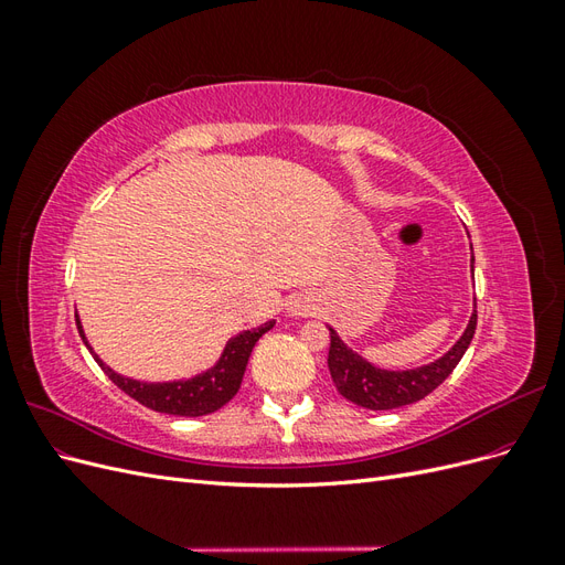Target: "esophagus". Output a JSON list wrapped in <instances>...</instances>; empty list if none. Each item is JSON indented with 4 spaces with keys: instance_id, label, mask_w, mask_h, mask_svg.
<instances>
[{
    "instance_id": "esophagus-1",
    "label": "esophagus",
    "mask_w": 565,
    "mask_h": 565,
    "mask_svg": "<svg viewBox=\"0 0 565 565\" xmlns=\"http://www.w3.org/2000/svg\"><path fill=\"white\" fill-rule=\"evenodd\" d=\"M289 313L303 316V313H309V306H306V301H292V306H289Z\"/></svg>"
}]
</instances>
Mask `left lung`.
Returning <instances> with one entry per match:
<instances>
[{"label":"left lung","instance_id":"8db88e82","mask_svg":"<svg viewBox=\"0 0 565 565\" xmlns=\"http://www.w3.org/2000/svg\"><path fill=\"white\" fill-rule=\"evenodd\" d=\"M473 270V256H471ZM476 332V311L469 318L465 334H461L455 347L443 353L438 361L422 365L415 370H382L367 363L363 355L349 349L341 337L330 328V353L328 367L337 391L347 401L367 407V409H393L409 403H417L424 396L440 386L450 377V372L461 361V355L469 349Z\"/></svg>","mask_w":565,"mask_h":565}]
</instances>
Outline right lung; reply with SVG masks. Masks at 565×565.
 <instances>
[{
  "label": "right lung",
  "instance_id": "obj_1",
  "mask_svg": "<svg viewBox=\"0 0 565 565\" xmlns=\"http://www.w3.org/2000/svg\"><path fill=\"white\" fill-rule=\"evenodd\" d=\"M75 320H77L79 337L84 344H87V349L92 351L94 361L100 365V370L108 374L113 384H117V388H122L127 396H131L134 401H139L141 405H146L150 409H156V413L177 415V417H202V415L216 413L218 407H224L243 384V374H245L254 344L259 341L262 334H266L273 324H276V320H268L266 324H262V328H252V330H245L241 334L231 337L226 341V349H224V353H221L216 365L210 367L207 372H200L191 380L152 382L150 384V382L122 377V374H117L113 367H108L89 347L77 313H75Z\"/></svg>",
  "mask_w": 565,
  "mask_h": 565
}]
</instances>
